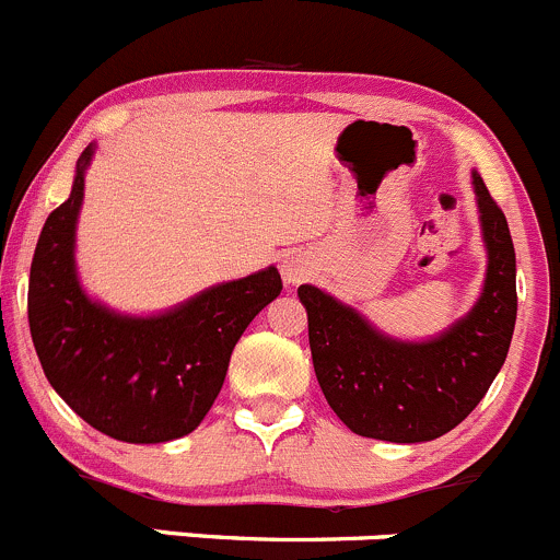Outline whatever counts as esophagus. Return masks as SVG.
Masks as SVG:
<instances>
[{"label":"esophagus","instance_id":"34e87169","mask_svg":"<svg viewBox=\"0 0 560 560\" xmlns=\"http://www.w3.org/2000/svg\"><path fill=\"white\" fill-rule=\"evenodd\" d=\"M280 269H282V280L291 282V285H299V282H304L315 272V261L310 253L291 250L285 258H282Z\"/></svg>","mask_w":560,"mask_h":560}]
</instances>
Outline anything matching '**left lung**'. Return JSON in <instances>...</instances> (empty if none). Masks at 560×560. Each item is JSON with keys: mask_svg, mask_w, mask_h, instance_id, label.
<instances>
[{"mask_svg": "<svg viewBox=\"0 0 560 560\" xmlns=\"http://www.w3.org/2000/svg\"><path fill=\"white\" fill-rule=\"evenodd\" d=\"M488 267L475 307L431 339L380 331L350 304L299 285L315 377L337 418L369 440L431 442L480 405L515 331V247L504 212L471 172Z\"/></svg>", "mask_w": 560, "mask_h": 560, "instance_id": "left-lung-1", "label": "left lung"}]
</instances>
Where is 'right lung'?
<instances>
[{
	"instance_id": "obj_1",
	"label": "right lung",
	"mask_w": 560,
	"mask_h": 560,
	"mask_svg": "<svg viewBox=\"0 0 560 560\" xmlns=\"http://www.w3.org/2000/svg\"><path fill=\"white\" fill-rule=\"evenodd\" d=\"M91 142L72 194L45 221L28 275V328L45 377L80 418L113 440L159 445L191 434L226 380L234 345L280 296L275 267L218 282L155 315L91 299L74 264Z\"/></svg>"
}]
</instances>
